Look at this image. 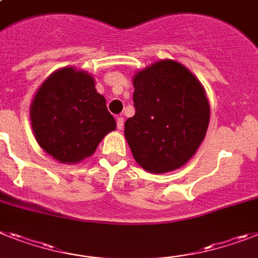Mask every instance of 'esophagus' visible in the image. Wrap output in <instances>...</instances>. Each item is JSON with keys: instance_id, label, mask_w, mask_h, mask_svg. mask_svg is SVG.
Wrapping results in <instances>:
<instances>
[{"instance_id": "34e87169", "label": "esophagus", "mask_w": 258, "mask_h": 258, "mask_svg": "<svg viewBox=\"0 0 258 258\" xmlns=\"http://www.w3.org/2000/svg\"><path fill=\"white\" fill-rule=\"evenodd\" d=\"M123 125H124V119H123V116H118L116 118V127H118V130H122Z\"/></svg>"}]
</instances>
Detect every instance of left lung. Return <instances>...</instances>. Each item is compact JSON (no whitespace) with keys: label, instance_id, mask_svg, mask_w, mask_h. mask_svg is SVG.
Here are the masks:
<instances>
[{"label":"left lung","instance_id":"obj_1","mask_svg":"<svg viewBox=\"0 0 258 258\" xmlns=\"http://www.w3.org/2000/svg\"><path fill=\"white\" fill-rule=\"evenodd\" d=\"M135 115L124 123L134 159L151 173H168L196 155L206 136L210 105L189 69L160 60L134 76Z\"/></svg>","mask_w":258,"mask_h":258}]
</instances>
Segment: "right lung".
<instances>
[{
	"label": "right lung",
	"mask_w": 258,
	"mask_h": 258,
	"mask_svg": "<svg viewBox=\"0 0 258 258\" xmlns=\"http://www.w3.org/2000/svg\"><path fill=\"white\" fill-rule=\"evenodd\" d=\"M30 119L39 146L64 164H77L92 156L116 127L94 79L71 67L53 72L40 85Z\"/></svg>",
	"instance_id": "add662e5"
}]
</instances>
